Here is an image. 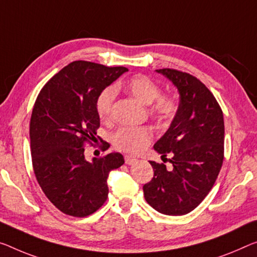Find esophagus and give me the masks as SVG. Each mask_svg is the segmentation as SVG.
Here are the masks:
<instances>
[{"instance_id": "esophagus-1", "label": "esophagus", "mask_w": 257, "mask_h": 257, "mask_svg": "<svg viewBox=\"0 0 257 257\" xmlns=\"http://www.w3.org/2000/svg\"><path fill=\"white\" fill-rule=\"evenodd\" d=\"M124 160H125V163L127 164V165H131V164H133V163H134V162L137 161L136 157L130 156V155H126V156L124 157Z\"/></svg>"}]
</instances>
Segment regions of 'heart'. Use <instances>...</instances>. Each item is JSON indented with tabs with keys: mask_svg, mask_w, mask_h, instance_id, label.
Returning a JSON list of instances; mask_svg holds the SVG:
<instances>
[{
	"mask_svg": "<svg viewBox=\"0 0 257 257\" xmlns=\"http://www.w3.org/2000/svg\"><path fill=\"white\" fill-rule=\"evenodd\" d=\"M124 88L142 103H152L153 115L160 121L170 123L178 113V100L170 94H161L160 85L145 74H137L130 78L124 82ZM115 97L116 89L113 87H105L97 95L95 108L101 120L110 119ZM152 139V130L145 126H124L118 128L111 138L113 147L130 154L142 153L151 144Z\"/></svg>",
	"mask_w": 257,
	"mask_h": 257,
	"instance_id": "b5f03b06",
	"label": "heart"
}]
</instances>
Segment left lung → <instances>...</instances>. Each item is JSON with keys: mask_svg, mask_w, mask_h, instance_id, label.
Here are the masks:
<instances>
[{"mask_svg": "<svg viewBox=\"0 0 257 257\" xmlns=\"http://www.w3.org/2000/svg\"><path fill=\"white\" fill-rule=\"evenodd\" d=\"M157 72L171 80L180 94L179 110L154 149L167 165L151 161L154 177L144 185L147 202L161 214L180 216L199 206L214 186L224 161V117L210 90L196 77L176 69ZM168 160V159H167Z\"/></svg>", "mask_w": 257, "mask_h": 257, "instance_id": "8db88e82", "label": "left lung"}]
</instances>
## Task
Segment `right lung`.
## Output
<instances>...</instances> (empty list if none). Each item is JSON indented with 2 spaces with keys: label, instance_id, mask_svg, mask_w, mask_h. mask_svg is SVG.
Listing matches in <instances>:
<instances>
[{
  "label": "right lung",
  "instance_id": "obj_1",
  "mask_svg": "<svg viewBox=\"0 0 257 257\" xmlns=\"http://www.w3.org/2000/svg\"><path fill=\"white\" fill-rule=\"evenodd\" d=\"M124 66L74 61L47 81L35 100L30 121L33 171L48 200L63 214L86 217L108 197L109 172L124 164L119 153L85 160L96 142L98 94L126 72ZM100 138V137H97ZM102 149H106L104 141Z\"/></svg>",
  "mask_w": 257,
  "mask_h": 257
}]
</instances>
